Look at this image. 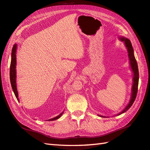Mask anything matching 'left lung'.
Masks as SVG:
<instances>
[{
	"label": "left lung",
	"instance_id": "left-lung-1",
	"mask_svg": "<svg viewBox=\"0 0 150 150\" xmlns=\"http://www.w3.org/2000/svg\"><path fill=\"white\" fill-rule=\"evenodd\" d=\"M120 39L122 41H124L125 45H126V47L127 49L128 56H129L131 67V69H132V71L133 72L134 77H133V87H132V95H131V98L130 102L129 103V104L126 106V108H125L122 112H120L118 115L124 113V112L127 111V110L131 108V105H133L134 102H135L136 97H137V92H138V85H139V78L138 65H137L135 57V56H134L133 48L132 47V45H131V41L128 39H126L124 38H121Z\"/></svg>",
	"mask_w": 150,
	"mask_h": 150
}]
</instances>
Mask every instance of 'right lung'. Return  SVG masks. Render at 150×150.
I'll return each mask as SVG.
<instances>
[{"label":"right lung","instance_id":"add662e5","mask_svg":"<svg viewBox=\"0 0 150 150\" xmlns=\"http://www.w3.org/2000/svg\"><path fill=\"white\" fill-rule=\"evenodd\" d=\"M16 50H17V45H14L13 48H12L11 52V65H10V82L12 87V89L13 91V93L15 95V97L17 98V100L19 101L18 98V93L16 87V71H15V68H16ZM63 112L57 117L51 118L48 120H55L61 117L62 115Z\"/></svg>","mask_w":150,"mask_h":150}]
</instances>
